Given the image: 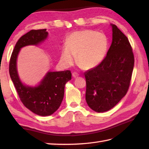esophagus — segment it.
<instances>
[{"label": "esophagus", "instance_id": "esophagus-1", "mask_svg": "<svg viewBox=\"0 0 149 149\" xmlns=\"http://www.w3.org/2000/svg\"><path fill=\"white\" fill-rule=\"evenodd\" d=\"M79 75V74H78V73H77V72H73L72 73V76L74 77V78H76V77H77Z\"/></svg>", "mask_w": 149, "mask_h": 149}]
</instances>
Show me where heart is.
Returning <instances> with one entry per match:
<instances>
[{
  "instance_id": "1",
  "label": "heart",
  "mask_w": 149,
  "mask_h": 149,
  "mask_svg": "<svg viewBox=\"0 0 149 149\" xmlns=\"http://www.w3.org/2000/svg\"><path fill=\"white\" fill-rule=\"evenodd\" d=\"M105 34L86 29L73 33L68 38L67 45L63 47L61 58L66 65L77 62L85 69L95 68L102 61L108 48Z\"/></svg>"
}]
</instances>
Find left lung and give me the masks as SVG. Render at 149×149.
Masks as SVG:
<instances>
[{
	"label": "left lung",
	"mask_w": 149,
	"mask_h": 149,
	"mask_svg": "<svg viewBox=\"0 0 149 149\" xmlns=\"http://www.w3.org/2000/svg\"><path fill=\"white\" fill-rule=\"evenodd\" d=\"M111 26L113 39L106 56L84 73L86 102L98 113L113 108L125 95L134 68V54L127 36L115 25Z\"/></svg>",
	"instance_id": "8db88e82"
}]
</instances>
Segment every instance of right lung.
<instances>
[{"label":"right lung","instance_id":"1","mask_svg":"<svg viewBox=\"0 0 149 149\" xmlns=\"http://www.w3.org/2000/svg\"><path fill=\"white\" fill-rule=\"evenodd\" d=\"M47 29L31 30L22 36L16 43L9 61V75L20 100L27 109L40 116H49L58 110L64 97L65 84L72 79L70 70L48 72L36 86L22 83L17 71V60L22 47L38 45L44 42Z\"/></svg>","mask_w":149,"mask_h":149}]
</instances>
